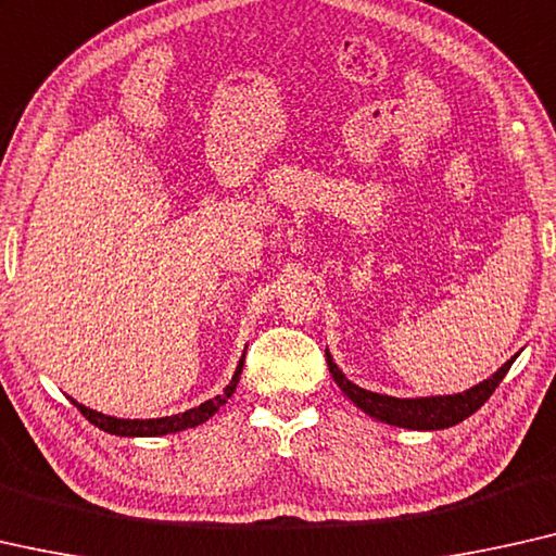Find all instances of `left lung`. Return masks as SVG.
<instances>
[{
    "label": "left lung",
    "instance_id": "left-lung-1",
    "mask_svg": "<svg viewBox=\"0 0 556 556\" xmlns=\"http://www.w3.org/2000/svg\"><path fill=\"white\" fill-rule=\"evenodd\" d=\"M327 354V364L331 377H334L337 387L350 396L354 402V407H359L364 414L375 417L384 425L392 427H402V429H417V432H434V429H446L454 427L471 417L482 404L490 400L492 392L507 375L511 362L517 359V354L511 359L502 364L500 369L494 371L490 379L479 382L477 387L467 389V392L459 394H444V396H409V400H400V396H389V394H377L369 392V389H362L350 379L344 377V371L337 367L334 359H331L329 350Z\"/></svg>",
    "mask_w": 556,
    "mask_h": 556
}]
</instances>
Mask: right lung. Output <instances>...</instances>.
<instances>
[{
  "label": "right lung",
  "instance_id": "add662e5",
  "mask_svg": "<svg viewBox=\"0 0 556 556\" xmlns=\"http://www.w3.org/2000/svg\"><path fill=\"white\" fill-rule=\"evenodd\" d=\"M247 354V350H244ZM244 354L242 359H239L235 375H231V382L225 387V392L212 396V400H206L199 404L194 409H187L181 414H172V417H160V419H119V417H110V414H102V412H94L85 407V404H79L77 400H72L74 407H77L85 417L92 421L94 427L102 429V432H110V434H117V437H162V434H174V432H181V429H192L197 425H202L214 414L219 412L222 404H227V400L231 394H235V389L239 384V375H242V367H244Z\"/></svg>",
  "mask_w": 556,
  "mask_h": 556
}]
</instances>
